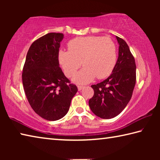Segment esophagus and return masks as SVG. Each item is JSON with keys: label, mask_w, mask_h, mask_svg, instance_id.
<instances>
[{"label": "esophagus", "mask_w": 160, "mask_h": 160, "mask_svg": "<svg viewBox=\"0 0 160 160\" xmlns=\"http://www.w3.org/2000/svg\"><path fill=\"white\" fill-rule=\"evenodd\" d=\"M85 88V86H82V85H78V90L79 91H80V90H82V89Z\"/></svg>", "instance_id": "esophagus-1"}]
</instances>
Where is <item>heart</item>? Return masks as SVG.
Listing matches in <instances>:
<instances>
[{
	"instance_id": "1",
	"label": "heart",
	"mask_w": 160,
	"mask_h": 160,
	"mask_svg": "<svg viewBox=\"0 0 160 160\" xmlns=\"http://www.w3.org/2000/svg\"><path fill=\"white\" fill-rule=\"evenodd\" d=\"M68 51H59V62L68 78L76 73L82 62L84 68L74 78L77 83L89 82L95 77L97 79L108 77L116 63V44L109 37L75 38L68 42Z\"/></svg>"
}]
</instances>
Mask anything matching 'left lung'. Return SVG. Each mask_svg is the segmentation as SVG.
Returning a JSON list of instances; mask_svg holds the SVG:
<instances>
[{
	"instance_id": "left-lung-1",
	"label": "left lung",
	"mask_w": 160,
	"mask_h": 160,
	"mask_svg": "<svg viewBox=\"0 0 160 160\" xmlns=\"http://www.w3.org/2000/svg\"><path fill=\"white\" fill-rule=\"evenodd\" d=\"M118 57L110 76L97 85H91L94 95L89 106L94 114L104 119L118 116L131 99L136 82V65L126 42L116 37Z\"/></svg>"
}]
</instances>
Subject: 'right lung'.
I'll list each match as a JSON object with an SVG mask.
<instances>
[{
    "label": "right lung",
    "instance_id": "right-lung-1",
    "mask_svg": "<svg viewBox=\"0 0 160 160\" xmlns=\"http://www.w3.org/2000/svg\"><path fill=\"white\" fill-rule=\"evenodd\" d=\"M62 33H48L29 47L22 74L24 90L35 113L48 121L58 120L68 112L77 86L59 67Z\"/></svg>",
    "mask_w": 160,
    "mask_h": 160
}]
</instances>
